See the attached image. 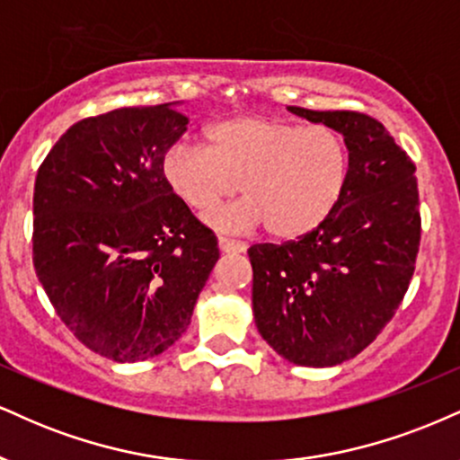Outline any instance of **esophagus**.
Here are the masks:
<instances>
[{"instance_id": "obj_1", "label": "esophagus", "mask_w": 460, "mask_h": 460, "mask_svg": "<svg viewBox=\"0 0 460 460\" xmlns=\"http://www.w3.org/2000/svg\"><path fill=\"white\" fill-rule=\"evenodd\" d=\"M217 245H219V250L224 252V253H241V252L247 250L245 243L234 241V239H226V236H219Z\"/></svg>"}]
</instances>
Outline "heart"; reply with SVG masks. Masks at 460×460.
<instances>
[{
  "label": "heart",
  "mask_w": 460,
  "mask_h": 460,
  "mask_svg": "<svg viewBox=\"0 0 460 460\" xmlns=\"http://www.w3.org/2000/svg\"><path fill=\"white\" fill-rule=\"evenodd\" d=\"M204 144H174L161 172L172 193L207 213L239 187L245 198L207 215L213 228L247 232L267 224L278 239L316 230L349 185L350 150L332 127H301L264 116H234L204 131Z\"/></svg>",
  "instance_id": "b5f03b06"
}]
</instances>
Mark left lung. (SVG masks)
Returning a JSON list of instances; mask_svg holds the SVG:
<instances>
[{
    "label": "left lung",
    "mask_w": 460,
    "mask_h": 460,
    "mask_svg": "<svg viewBox=\"0 0 460 460\" xmlns=\"http://www.w3.org/2000/svg\"><path fill=\"white\" fill-rule=\"evenodd\" d=\"M288 111L344 135L349 185L316 230L250 247L253 321L290 364L327 368L368 347L407 293L420 247L418 181L413 161L375 118Z\"/></svg>",
    "instance_id": "1"
}]
</instances>
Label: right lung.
<instances>
[{
	"instance_id": "right-lung-1",
	"label": "right lung",
	"mask_w": 460,
	"mask_h": 460,
	"mask_svg": "<svg viewBox=\"0 0 460 460\" xmlns=\"http://www.w3.org/2000/svg\"><path fill=\"white\" fill-rule=\"evenodd\" d=\"M178 102L120 107L68 128L34 187V267L64 325L102 358L144 361L191 323L217 239L167 187L187 131Z\"/></svg>"
}]
</instances>
